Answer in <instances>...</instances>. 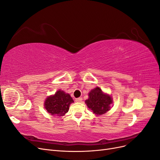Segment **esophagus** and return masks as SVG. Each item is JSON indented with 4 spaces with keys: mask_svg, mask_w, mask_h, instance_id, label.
Instances as JSON below:
<instances>
[{
    "mask_svg": "<svg viewBox=\"0 0 160 160\" xmlns=\"http://www.w3.org/2000/svg\"><path fill=\"white\" fill-rule=\"evenodd\" d=\"M82 100H83V99H82V98H77V99H75V101H77V102H81V101H82Z\"/></svg>",
    "mask_w": 160,
    "mask_h": 160,
    "instance_id": "1",
    "label": "esophagus"
}]
</instances>
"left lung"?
I'll return each mask as SVG.
<instances>
[{
	"label": "left lung",
	"mask_w": 160,
	"mask_h": 160,
	"mask_svg": "<svg viewBox=\"0 0 160 160\" xmlns=\"http://www.w3.org/2000/svg\"><path fill=\"white\" fill-rule=\"evenodd\" d=\"M89 98L85 100L88 108L96 115H101L110 110L111 105L113 103V98L111 95L104 93L99 87L90 91Z\"/></svg>",
	"instance_id": "obj_1"
}]
</instances>
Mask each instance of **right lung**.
Instances as JSON below:
<instances>
[{
  "label": "right lung",
  "instance_id": "1",
  "mask_svg": "<svg viewBox=\"0 0 160 160\" xmlns=\"http://www.w3.org/2000/svg\"><path fill=\"white\" fill-rule=\"evenodd\" d=\"M71 95L59 89L55 94L47 97L44 102V108L52 115L63 116L68 112L70 105L73 103Z\"/></svg>",
  "mask_w": 160,
  "mask_h": 160
}]
</instances>
